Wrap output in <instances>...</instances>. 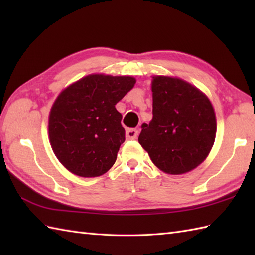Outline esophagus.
Masks as SVG:
<instances>
[{"label":"esophagus","mask_w":255,"mask_h":255,"mask_svg":"<svg viewBox=\"0 0 255 255\" xmlns=\"http://www.w3.org/2000/svg\"><path fill=\"white\" fill-rule=\"evenodd\" d=\"M138 133H139L138 129L129 128V129H127V131H126V138L128 140H133V139H136L138 137Z\"/></svg>","instance_id":"1"}]
</instances>
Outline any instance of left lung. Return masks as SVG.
<instances>
[{
	"label": "left lung",
	"instance_id": "8db88e82",
	"mask_svg": "<svg viewBox=\"0 0 255 255\" xmlns=\"http://www.w3.org/2000/svg\"><path fill=\"white\" fill-rule=\"evenodd\" d=\"M152 121L141 125L138 141L167 174L194 170L207 158L216 137L213 105L185 81L153 77Z\"/></svg>",
	"mask_w": 255,
	"mask_h": 255
}]
</instances>
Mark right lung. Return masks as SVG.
<instances>
[{
  "label": "right lung",
  "instance_id": "add662e5",
  "mask_svg": "<svg viewBox=\"0 0 255 255\" xmlns=\"http://www.w3.org/2000/svg\"><path fill=\"white\" fill-rule=\"evenodd\" d=\"M131 77L92 74L58 96L49 115V138L61 164L82 177L104 174L125 141L115 105L130 91Z\"/></svg>",
  "mask_w": 255,
  "mask_h": 255
}]
</instances>
